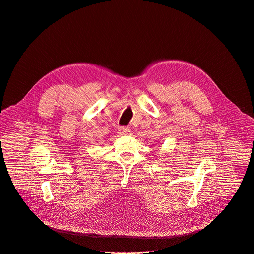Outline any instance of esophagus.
<instances>
[{
    "label": "esophagus",
    "instance_id": "34e87169",
    "mask_svg": "<svg viewBox=\"0 0 254 254\" xmlns=\"http://www.w3.org/2000/svg\"><path fill=\"white\" fill-rule=\"evenodd\" d=\"M130 132H131V130L129 127H120L118 130L119 135H128V134H130Z\"/></svg>",
    "mask_w": 254,
    "mask_h": 254
}]
</instances>
